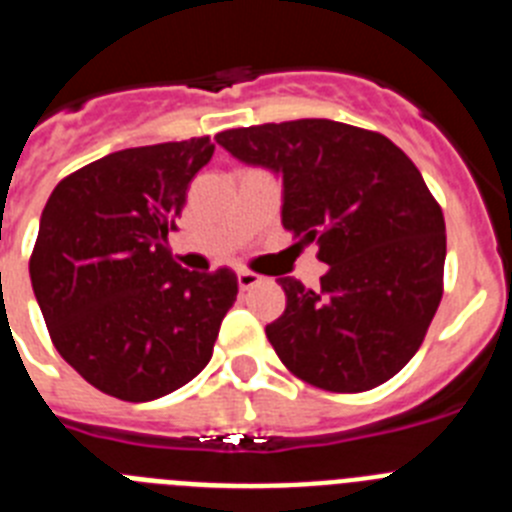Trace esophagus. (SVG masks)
Wrapping results in <instances>:
<instances>
[{
	"label": "esophagus",
	"instance_id": "1",
	"mask_svg": "<svg viewBox=\"0 0 512 512\" xmlns=\"http://www.w3.org/2000/svg\"><path fill=\"white\" fill-rule=\"evenodd\" d=\"M259 282H261V277L256 274V271H248V269L238 271V287H241L243 292H246V289H251V287H256Z\"/></svg>",
	"mask_w": 512,
	"mask_h": 512
}]
</instances>
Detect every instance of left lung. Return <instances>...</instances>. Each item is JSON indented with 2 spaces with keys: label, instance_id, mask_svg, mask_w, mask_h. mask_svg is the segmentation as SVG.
Returning <instances> with one entry per match:
<instances>
[{
  "label": "left lung",
  "instance_id": "8db88e82",
  "mask_svg": "<svg viewBox=\"0 0 512 512\" xmlns=\"http://www.w3.org/2000/svg\"><path fill=\"white\" fill-rule=\"evenodd\" d=\"M238 161L282 174V225L318 243L320 287L282 277L266 325L282 364L328 392H366L415 356L443 297L446 223L418 166L390 138L336 120L217 133Z\"/></svg>",
  "mask_w": 512,
  "mask_h": 512
}]
</instances>
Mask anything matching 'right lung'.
I'll list each match as a JSON object with an SVG mask.
<instances>
[{"mask_svg": "<svg viewBox=\"0 0 512 512\" xmlns=\"http://www.w3.org/2000/svg\"><path fill=\"white\" fill-rule=\"evenodd\" d=\"M210 135L125 148L58 182L45 202L30 282L58 354L104 395L148 402L207 366L238 295L230 269L176 264V230Z\"/></svg>", "mask_w": 512, "mask_h": 512, "instance_id": "1", "label": "right lung"}]
</instances>
